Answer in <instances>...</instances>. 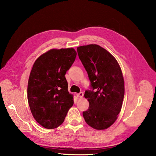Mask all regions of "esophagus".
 Wrapping results in <instances>:
<instances>
[{"label": "esophagus", "mask_w": 156, "mask_h": 156, "mask_svg": "<svg viewBox=\"0 0 156 156\" xmlns=\"http://www.w3.org/2000/svg\"><path fill=\"white\" fill-rule=\"evenodd\" d=\"M76 96L78 98H82L83 96V93L82 92H80V93L76 94Z\"/></svg>", "instance_id": "obj_1"}]
</instances>
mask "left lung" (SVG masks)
I'll return each instance as SVG.
<instances>
[{"instance_id":"1","label":"left lung","mask_w":156,"mask_h":156,"mask_svg":"<svg viewBox=\"0 0 156 156\" xmlns=\"http://www.w3.org/2000/svg\"><path fill=\"white\" fill-rule=\"evenodd\" d=\"M78 57L90 80L85 91L89 106L83 112L85 121L96 129L109 128L117 119L124 95L121 69L115 58L97 44L77 48Z\"/></svg>"}]
</instances>
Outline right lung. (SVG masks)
<instances>
[{
    "label": "right lung",
    "instance_id": "obj_1",
    "mask_svg": "<svg viewBox=\"0 0 156 156\" xmlns=\"http://www.w3.org/2000/svg\"><path fill=\"white\" fill-rule=\"evenodd\" d=\"M76 54L73 48L52 49L39 56L33 65L28 83V101L34 118L45 128L62 124L74 104L65 75Z\"/></svg>",
    "mask_w": 156,
    "mask_h": 156
}]
</instances>
